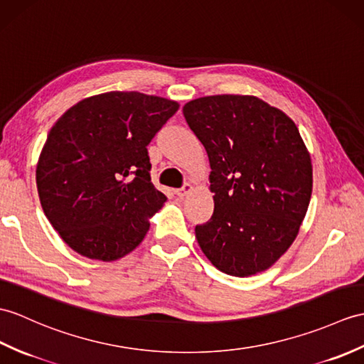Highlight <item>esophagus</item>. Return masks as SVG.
I'll list each match as a JSON object with an SVG mask.
<instances>
[{
	"label": "esophagus",
	"mask_w": 364,
	"mask_h": 364,
	"mask_svg": "<svg viewBox=\"0 0 364 364\" xmlns=\"http://www.w3.org/2000/svg\"><path fill=\"white\" fill-rule=\"evenodd\" d=\"M191 191H192V184L186 183L181 189H176L175 193H176V196H178L180 198H184L186 196H188V193H191Z\"/></svg>",
	"instance_id": "esophagus-1"
}]
</instances>
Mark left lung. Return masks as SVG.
Instances as JSON below:
<instances>
[{
    "label": "left lung",
    "instance_id": "obj_1",
    "mask_svg": "<svg viewBox=\"0 0 364 364\" xmlns=\"http://www.w3.org/2000/svg\"><path fill=\"white\" fill-rule=\"evenodd\" d=\"M183 114L209 158L214 214L196 228L220 272L248 277L273 267L306 217L314 168L296 124L256 96L189 100Z\"/></svg>",
    "mask_w": 364,
    "mask_h": 364
}]
</instances>
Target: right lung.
<instances>
[{
    "instance_id": "1",
    "label": "right lung",
    "mask_w": 364,
    "mask_h": 364,
    "mask_svg": "<svg viewBox=\"0 0 364 364\" xmlns=\"http://www.w3.org/2000/svg\"><path fill=\"white\" fill-rule=\"evenodd\" d=\"M178 108L166 97L108 91L58 117L36 178L43 213L71 250L114 262L144 240L167 200L151 183L147 146Z\"/></svg>"
}]
</instances>
